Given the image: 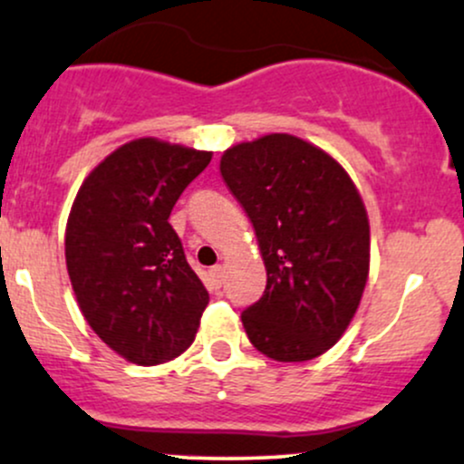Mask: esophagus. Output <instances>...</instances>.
I'll return each mask as SVG.
<instances>
[{
	"mask_svg": "<svg viewBox=\"0 0 464 464\" xmlns=\"http://www.w3.org/2000/svg\"><path fill=\"white\" fill-rule=\"evenodd\" d=\"M210 278H212L214 285L221 287V283H223V267L221 266H214L212 270H210Z\"/></svg>",
	"mask_w": 464,
	"mask_h": 464,
	"instance_id": "34e87169",
	"label": "esophagus"
}]
</instances>
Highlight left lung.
Listing matches in <instances>:
<instances>
[{"label":"left lung","instance_id":"1","mask_svg":"<svg viewBox=\"0 0 464 464\" xmlns=\"http://www.w3.org/2000/svg\"><path fill=\"white\" fill-rule=\"evenodd\" d=\"M221 177L250 217L267 270L241 314L258 352L312 361L347 330L370 274V221L350 174L292 134H266L221 157Z\"/></svg>","mask_w":464,"mask_h":464}]
</instances>
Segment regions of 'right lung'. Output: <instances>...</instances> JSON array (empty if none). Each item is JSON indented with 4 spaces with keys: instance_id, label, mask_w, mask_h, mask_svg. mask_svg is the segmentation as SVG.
Wrapping results in <instances>:
<instances>
[{
    "instance_id": "right-lung-1",
    "label": "right lung",
    "mask_w": 464,
    "mask_h": 464,
    "mask_svg": "<svg viewBox=\"0 0 464 464\" xmlns=\"http://www.w3.org/2000/svg\"><path fill=\"white\" fill-rule=\"evenodd\" d=\"M212 152L146 137L108 154L79 188L66 266L79 310L111 350L159 365L192 345L210 294L168 223Z\"/></svg>"
}]
</instances>
